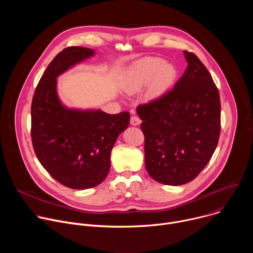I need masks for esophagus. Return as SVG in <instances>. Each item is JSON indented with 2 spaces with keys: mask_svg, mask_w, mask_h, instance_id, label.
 I'll list each match as a JSON object with an SVG mask.
<instances>
[{
  "mask_svg": "<svg viewBox=\"0 0 253 253\" xmlns=\"http://www.w3.org/2000/svg\"><path fill=\"white\" fill-rule=\"evenodd\" d=\"M130 123L133 125V126H137L141 123V119L138 117V116H131V119H130Z\"/></svg>",
  "mask_w": 253,
  "mask_h": 253,
  "instance_id": "esophagus-1",
  "label": "esophagus"
}]
</instances>
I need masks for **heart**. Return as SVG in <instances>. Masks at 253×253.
<instances>
[{
    "mask_svg": "<svg viewBox=\"0 0 253 253\" xmlns=\"http://www.w3.org/2000/svg\"><path fill=\"white\" fill-rule=\"evenodd\" d=\"M175 76L176 71L171 64L164 63L157 57L144 58L132 66L124 89L127 93H135L150 83L148 95L156 98L171 86Z\"/></svg>",
    "mask_w": 253,
    "mask_h": 253,
    "instance_id": "heart-1",
    "label": "heart"
}]
</instances>
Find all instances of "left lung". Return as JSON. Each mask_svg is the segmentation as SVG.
I'll list each match as a JSON object with an SVG mask.
<instances>
[{"label": "left lung", "mask_w": 253, "mask_h": 253, "mask_svg": "<svg viewBox=\"0 0 253 253\" xmlns=\"http://www.w3.org/2000/svg\"><path fill=\"white\" fill-rule=\"evenodd\" d=\"M187 69L175 86L137 107L148 174L165 185L188 183L210 161L220 136V97L198 57L184 51Z\"/></svg>", "instance_id": "left-lung-1"}]
</instances>
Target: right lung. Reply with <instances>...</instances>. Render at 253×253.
I'll use <instances>...</instances> for the list:
<instances>
[{
    "mask_svg": "<svg viewBox=\"0 0 253 253\" xmlns=\"http://www.w3.org/2000/svg\"><path fill=\"white\" fill-rule=\"evenodd\" d=\"M94 55L83 47H68L49 64L32 100L31 137L36 156L58 182L72 189L99 185L110 170L111 150L129 125V112L107 114L65 108L56 79L73 65Z\"/></svg>",
    "mask_w": 253,
    "mask_h": 253,
    "instance_id": "right-lung-1",
    "label": "right lung"
}]
</instances>
